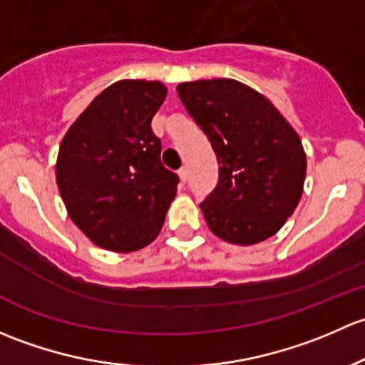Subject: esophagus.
<instances>
[{"instance_id":"obj_1","label":"esophagus","mask_w":365,"mask_h":365,"mask_svg":"<svg viewBox=\"0 0 365 365\" xmlns=\"http://www.w3.org/2000/svg\"><path fill=\"white\" fill-rule=\"evenodd\" d=\"M179 179H181V182L187 181V170H186V168H181V170H179Z\"/></svg>"}]
</instances>
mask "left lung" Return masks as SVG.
Here are the masks:
<instances>
[{
    "instance_id": "obj_1",
    "label": "left lung",
    "mask_w": 365,
    "mask_h": 365,
    "mask_svg": "<svg viewBox=\"0 0 365 365\" xmlns=\"http://www.w3.org/2000/svg\"><path fill=\"white\" fill-rule=\"evenodd\" d=\"M178 93L220 165L217 186L200 204L210 232L239 246L272 237L302 197L307 160L297 131L234 78L182 82Z\"/></svg>"
}]
</instances>
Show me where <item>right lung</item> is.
Wrapping results in <instances>:
<instances>
[{
  "instance_id": "obj_1",
  "label": "right lung",
  "mask_w": 365,
  "mask_h": 365,
  "mask_svg": "<svg viewBox=\"0 0 365 365\" xmlns=\"http://www.w3.org/2000/svg\"><path fill=\"white\" fill-rule=\"evenodd\" d=\"M167 96L160 81L108 86L68 128L56 181L71 221L93 244L131 253L158 237L179 178L161 165L151 121Z\"/></svg>"
}]
</instances>
